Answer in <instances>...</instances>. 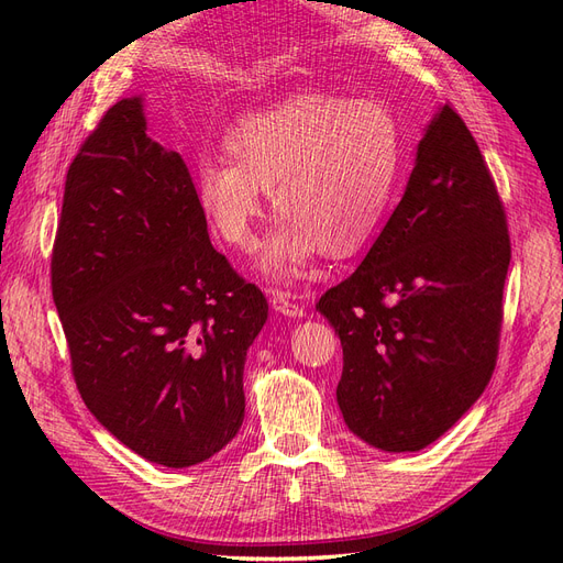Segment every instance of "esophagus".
Returning a JSON list of instances; mask_svg holds the SVG:
<instances>
[{
    "label": "esophagus",
    "instance_id": "34e87169",
    "mask_svg": "<svg viewBox=\"0 0 563 563\" xmlns=\"http://www.w3.org/2000/svg\"><path fill=\"white\" fill-rule=\"evenodd\" d=\"M271 308L276 310V313H283L287 318H301L303 316V306L287 292H274V297H271Z\"/></svg>",
    "mask_w": 563,
    "mask_h": 563
}]
</instances>
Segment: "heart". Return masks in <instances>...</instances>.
<instances>
[{
    "mask_svg": "<svg viewBox=\"0 0 563 563\" xmlns=\"http://www.w3.org/2000/svg\"><path fill=\"white\" fill-rule=\"evenodd\" d=\"M229 159H201L197 201L236 250L255 245L264 195L280 218L262 268L287 280L324 247L347 257L385 213L401 159V130L380 99L310 92L241 118L224 139Z\"/></svg>",
    "mask_w": 563,
    "mask_h": 563,
    "instance_id": "obj_1",
    "label": "heart"
}]
</instances>
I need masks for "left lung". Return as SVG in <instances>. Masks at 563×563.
Masks as SVG:
<instances>
[{"label": "left lung", "mask_w": 563, "mask_h": 563, "mask_svg": "<svg viewBox=\"0 0 563 563\" xmlns=\"http://www.w3.org/2000/svg\"><path fill=\"white\" fill-rule=\"evenodd\" d=\"M508 266L504 201L443 103L380 236L316 306L343 345L336 399L352 433L415 452L462 418L496 366Z\"/></svg>", "instance_id": "obj_1"}]
</instances>
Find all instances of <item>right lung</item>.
<instances>
[{
  "label": "right lung",
  "mask_w": 563,
  "mask_h": 563,
  "mask_svg": "<svg viewBox=\"0 0 563 563\" xmlns=\"http://www.w3.org/2000/svg\"><path fill=\"white\" fill-rule=\"evenodd\" d=\"M51 287L80 397L122 445L185 468L234 439L268 303L213 247L190 172L145 134L139 97L69 164Z\"/></svg>",
  "instance_id": "add662e5"
}]
</instances>
